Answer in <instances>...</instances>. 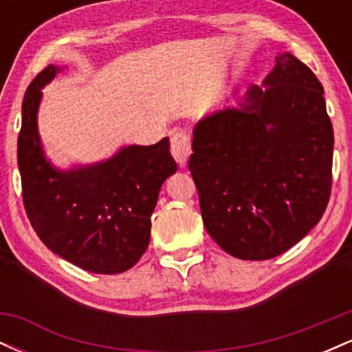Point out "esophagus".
<instances>
[{"instance_id": "obj_1", "label": "esophagus", "mask_w": 352, "mask_h": 352, "mask_svg": "<svg viewBox=\"0 0 352 352\" xmlns=\"http://www.w3.org/2000/svg\"><path fill=\"white\" fill-rule=\"evenodd\" d=\"M170 151L173 159L177 160V164L180 167H185L187 165V160L192 153V144H190V137L184 132H177V134L172 135V142H170Z\"/></svg>"}]
</instances>
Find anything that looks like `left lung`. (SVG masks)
<instances>
[{
    "instance_id": "1",
    "label": "left lung",
    "mask_w": 352,
    "mask_h": 352,
    "mask_svg": "<svg viewBox=\"0 0 352 352\" xmlns=\"http://www.w3.org/2000/svg\"><path fill=\"white\" fill-rule=\"evenodd\" d=\"M324 89L289 52L261 86L193 127L188 168L208 235L240 260H270L318 225L331 195L334 134Z\"/></svg>"
}]
</instances>
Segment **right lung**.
Returning <instances> with one entry per match:
<instances>
[{
	"instance_id": "1",
	"label": "right lung",
	"mask_w": 352,
	"mask_h": 352,
	"mask_svg": "<svg viewBox=\"0 0 352 352\" xmlns=\"http://www.w3.org/2000/svg\"><path fill=\"white\" fill-rule=\"evenodd\" d=\"M63 69L50 64L23 99L18 167L24 208L52 253L91 273L127 272L147 250L160 187L177 170L170 140L124 145L100 162L56 167L44 152L38 112L41 89Z\"/></svg>"
}]
</instances>
